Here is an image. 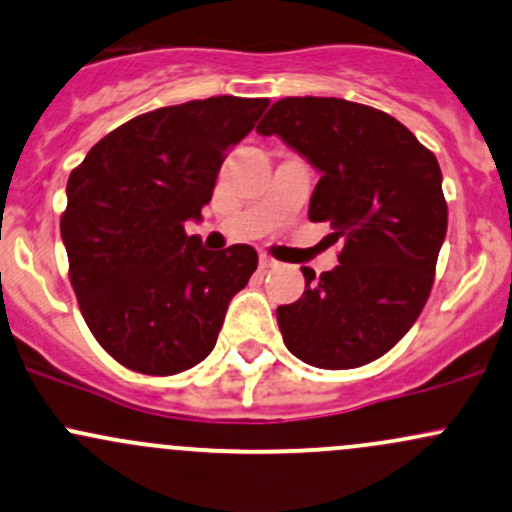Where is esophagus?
I'll use <instances>...</instances> for the list:
<instances>
[{"label": "esophagus", "mask_w": 512, "mask_h": 512, "mask_svg": "<svg viewBox=\"0 0 512 512\" xmlns=\"http://www.w3.org/2000/svg\"><path fill=\"white\" fill-rule=\"evenodd\" d=\"M260 267H262V270H274V267H277V260H272V257L262 255L260 257Z\"/></svg>", "instance_id": "1"}]
</instances>
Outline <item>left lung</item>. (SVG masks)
I'll return each instance as SVG.
<instances>
[{
    "instance_id": "8db88e82",
    "label": "left lung",
    "mask_w": 512,
    "mask_h": 512,
    "mask_svg": "<svg viewBox=\"0 0 512 512\" xmlns=\"http://www.w3.org/2000/svg\"><path fill=\"white\" fill-rule=\"evenodd\" d=\"M319 169L311 223L341 242L331 272L301 267L299 301L277 306L284 346L324 370L360 368L410 331L446 235L439 161L395 117L341 98L277 100L257 125Z\"/></svg>"
}]
</instances>
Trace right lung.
<instances>
[{"mask_svg": "<svg viewBox=\"0 0 512 512\" xmlns=\"http://www.w3.org/2000/svg\"><path fill=\"white\" fill-rule=\"evenodd\" d=\"M267 105L218 95L144 112L68 176L61 238L80 314L134 373L176 375L201 363L230 299L257 270L250 245L211 252L184 223L201 218L228 149Z\"/></svg>", "mask_w": 512, "mask_h": 512, "instance_id": "add662e5", "label": "right lung"}]
</instances>
